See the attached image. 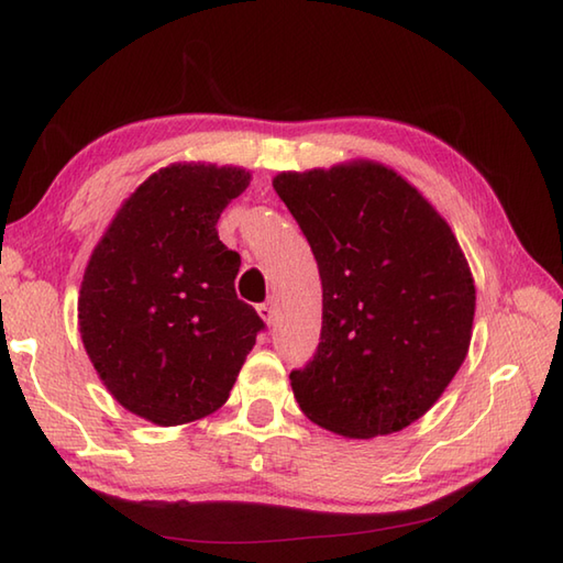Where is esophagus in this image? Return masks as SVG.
Masks as SVG:
<instances>
[{
	"label": "esophagus",
	"instance_id": "34e87169",
	"mask_svg": "<svg viewBox=\"0 0 563 563\" xmlns=\"http://www.w3.org/2000/svg\"><path fill=\"white\" fill-rule=\"evenodd\" d=\"M258 317L266 321V324L271 327L273 324V319H275V307H273V302H263V305H258Z\"/></svg>",
	"mask_w": 563,
	"mask_h": 563
}]
</instances>
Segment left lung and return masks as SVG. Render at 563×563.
<instances>
[{"instance_id": "1", "label": "left lung", "mask_w": 563, "mask_h": 563, "mask_svg": "<svg viewBox=\"0 0 563 563\" xmlns=\"http://www.w3.org/2000/svg\"><path fill=\"white\" fill-rule=\"evenodd\" d=\"M273 188L321 278L317 353L290 373L302 413L363 440L411 426L472 341L474 278L450 224L375 162L278 174Z\"/></svg>"}]
</instances>
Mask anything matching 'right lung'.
Here are the masks:
<instances>
[{
    "label": "right lung",
    "mask_w": 563,
    "mask_h": 563,
    "mask_svg": "<svg viewBox=\"0 0 563 563\" xmlns=\"http://www.w3.org/2000/svg\"><path fill=\"white\" fill-rule=\"evenodd\" d=\"M251 174L172 164L152 174L93 249L79 290V333L115 401L157 426L218 411L256 333L234 292L242 266L218 220Z\"/></svg>",
    "instance_id": "add662e5"
}]
</instances>
